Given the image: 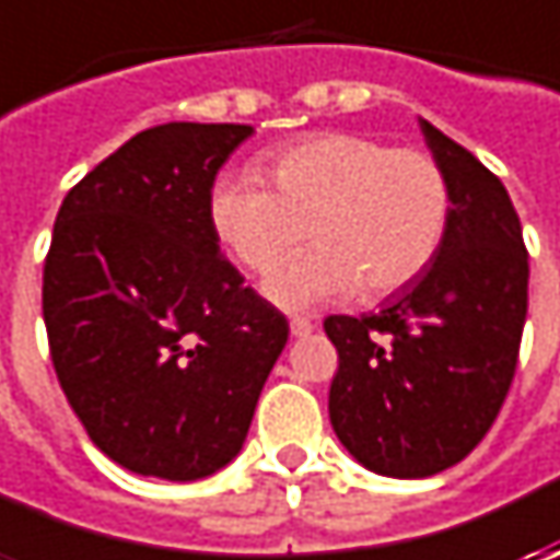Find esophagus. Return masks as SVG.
Here are the masks:
<instances>
[{
	"instance_id": "34e87169",
	"label": "esophagus",
	"mask_w": 560,
	"mask_h": 560,
	"mask_svg": "<svg viewBox=\"0 0 560 560\" xmlns=\"http://www.w3.org/2000/svg\"><path fill=\"white\" fill-rule=\"evenodd\" d=\"M290 334L295 336V339H302V336H312L314 334V324L308 320V317H292L290 320Z\"/></svg>"
}]
</instances>
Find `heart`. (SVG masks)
I'll list each match as a JSON object with an SVG mask.
<instances>
[{"mask_svg":"<svg viewBox=\"0 0 560 560\" xmlns=\"http://www.w3.org/2000/svg\"><path fill=\"white\" fill-rule=\"evenodd\" d=\"M265 177L230 167L208 186L214 240L255 273L298 245L315 248L265 280L283 308H312L355 292L383 299L418 280L440 252L452 192L442 167L418 149H389L361 133H314L265 159Z\"/></svg>","mask_w":560,"mask_h":560,"instance_id":"b5f03b06","label":"heart"}]
</instances>
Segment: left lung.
I'll return each mask as SVG.
<instances>
[{"label": "left lung", "mask_w": 560, "mask_h": 560, "mask_svg": "<svg viewBox=\"0 0 560 560\" xmlns=\"http://www.w3.org/2000/svg\"><path fill=\"white\" fill-rule=\"evenodd\" d=\"M420 133L452 211L433 261L376 314H334L330 423L349 455L398 480L433 477L483 440L517 368L527 248L502 180L430 120Z\"/></svg>", "instance_id": "left-lung-1"}]
</instances>
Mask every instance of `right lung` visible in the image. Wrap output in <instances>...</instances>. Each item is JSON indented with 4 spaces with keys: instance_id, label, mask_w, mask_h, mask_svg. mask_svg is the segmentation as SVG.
<instances>
[{
    "instance_id": "obj_1",
    "label": "right lung",
    "mask_w": 560,
    "mask_h": 560,
    "mask_svg": "<svg viewBox=\"0 0 560 560\" xmlns=\"http://www.w3.org/2000/svg\"><path fill=\"white\" fill-rule=\"evenodd\" d=\"M248 124H162L65 196L43 268L55 374L120 467L205 480L243 448L290 324L243 287L205 202Z\"/></svg>"
}]
</instances>
